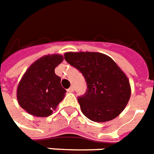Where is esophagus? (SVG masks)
Instances as JSON below:
<instances>
[{
	"label": "esophagus",
	"instance_id": "esophagus-1",
	"mask_svg": "<svg viewBox=\"0 0 154 154\" xmlns=\"http://www.w3.org/2000/svg\"><path fill=\"white\" fill-rule=\"evenodd\" d=\"M73 91H74L73 87H71L70 88H68V89H67V92H73Z\"/></svg>",
	"mask_w": 154,
	"mask_h": 154
}]
</instances>
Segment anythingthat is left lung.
<instances>
[{"label": "left lung", "instance_id": "left-lung-1", "mask_svg": "<svg viewBox=\"0 0 154 154\" xmlns=\"http://www.w3.org/2000/svg\"><path fill=\"white\" fill-rule=\"evenodd\" d=\"M64 59L83 74L87 91L78 97L81 110L97 122L110 121L124 110L130 98L127 77L114 60L98 52H67Z\"/></svg>", "mask_w": 154, "mask_h": 154}]
</instances>
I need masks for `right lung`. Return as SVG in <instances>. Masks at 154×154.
<instances>
[{
    "instance_id": "obj_1",
    "label": "right lung",
    "mask_w": 154,
    "mask_h": 154,
    "mask_svg": "<svg viewBox=\"0 0 154 154\" xmlns=\"http://www.w3.org/2000/svg\"><path fill=\"white\" fill-rule=\"evenodd\" d=\"M60 55L43 56L31 65L17 87V100L28 114L37 117L51 115L63 99L66 90L55 68L63 61Z\"/></svg>"
}]
</instances>
